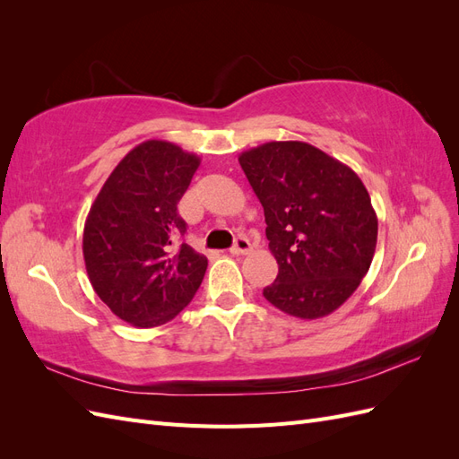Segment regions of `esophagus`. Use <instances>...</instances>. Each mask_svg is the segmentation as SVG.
Wrapping results in <instances>:
<instances>
[{
    "instance_id": "1",
    "label": "esophagus",
    "mask_w": 459,
    "mask_h": 459,
    "mask_svg": "<svg viewBox=\"0 0 459 459\" xmlns=\"http://www.w3.org/2000/svg\"><path fill=\"white\" fill-rule=\"evenodd\" d=\"M251 251H253V247H251V241H248L247 238H238L231 247L233 255H248Z\"/></svg>"
}]
</instances>
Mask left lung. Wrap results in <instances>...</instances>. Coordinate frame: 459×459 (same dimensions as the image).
<instances>
[{"instance_id":"8db88e82","label":"left lung","mask_w":459,"mask_h":459,"mask_svg":"<svg viewBox=\"0 0 459 459\" xmlns=\"http://www.w3.org/2000/svg\"><path fill=\"white\" fill-rule=\"evenodd\" d=\"M266 218L277 260L264 297L300 319L335 312L368 273L377 245V214L362 179L304 142H268L239 155Z\"/></svg>"}]
</instances>
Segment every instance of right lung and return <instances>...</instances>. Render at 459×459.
I'll use <instances>...</instances> for the list:
<instances>
[{"instance_id":"1","label":"right lung","mask_w":459,"mask_h":459,"mask_svg":"<svg viewBox=\"0 0 459 459\" xmlns=\"http://www.w3.org/2000/svg\"><path fill=\"white\" fill-rule=\"evenodd\" d=\"M199 164L176 143L147 140L117 164L90 208L82 239L90 283L130 325L170 322L203 281L208 260L179 243L178 214Z\"/></svg>"}]
</instances>
